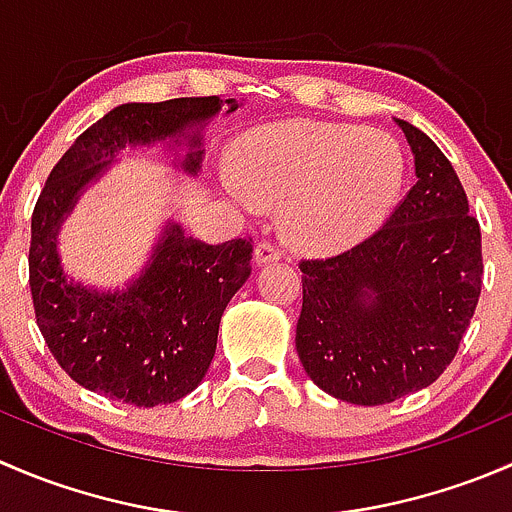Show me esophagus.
<instances>
[{"instance_id": "obj_1", "label": "esophagus", "mask_w": 512, "mask_h": 512, "mask_svg": "<svg viewBox=\"0 0 512 512\" xmlns=\"http://www.w3.org/2000/svg\"><path fill=\"white\" fill-rule=\"evenodd\" d=\"M280 260V250H277L272 242H260V245L255 247V265L262 267V265H270V262H277Z\"/></svg>"}]
</instances>
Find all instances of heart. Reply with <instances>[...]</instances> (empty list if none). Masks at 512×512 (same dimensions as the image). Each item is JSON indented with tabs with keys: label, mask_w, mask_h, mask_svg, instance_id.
<instances>
[{
	"label": "heart",
	"mask_w": 512,
	"mask_h": 512,
	"mask_svg": "<svg viewBox=\"0 0 512 512\" xmlns=\"http://www.w3.org/2000/svg\"><path fill=\"white\" fill-rule=\"evenodd\" d=\"M401 183L404 156L386 133L282 121L235 143L225 190L245 213L282 205V230L297 250L337 255L384 223Z\"/></svg>",
	"instance_id": "obj_1"
}]
</instances>
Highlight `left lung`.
Masks as SVG:
<instances>
[{"mask_svg":"<svg viewBox=\"0 0 512 512\" xmlns=\"http://www.w3.org/2000/svg\"><path fill=\"white\" fill-rule=\"evenodd\" d=\"M416 183L379 232L302 262L297 354L339 401L379 406L426 389L458 352L480 297V227L451 160L396 118Z\"/></svg>","mask_w":512,"mask_h":512,"instance_id":"obj_1","label":"left lung"}]
</instances>
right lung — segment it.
I'll list each match as a JSON object with an SVG mask.
<instances>
[{"label": "right lung", "instance_id": "add662e5", "mask_svg": "<svg viewBox=\"0 0 512 512\" xmlns=\"http://www.w3.org/2000/svg\"><path fill=\"white\" fill-rule=\"evenodd\" d=\"M237 108L235 98L220 96L121 103L51 170L32 215L29 285L46 347L84 389L151 409L188 396L208 374L227 302L252 272L250 240L208 245L168 220L143 270L123 287L103 289L69 277L59 232L126 151L160 146L195 178L205 123Z\"/></svg>", "mask_w": 512, "mask_h": 512}]
</instances>
